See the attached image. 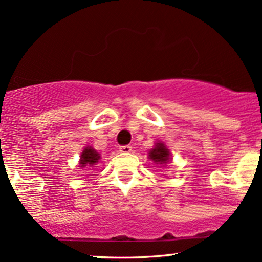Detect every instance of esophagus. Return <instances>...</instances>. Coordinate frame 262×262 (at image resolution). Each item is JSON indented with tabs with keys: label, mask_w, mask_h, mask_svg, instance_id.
Returning <instances> with one entry per match:
<instances>
[{
	"label": "esophagus",
	"mask_w": 262,
	"mask_h": 262,
	"mask_svg": "<svg viewBox=\"0 0 262 262\" xmlns=\"http://www.w3.org/2000/svg\"><path fill=\"white\" fill-rule=\"evenodd\" d=\"M119 151L123 152V154H128V152L132 151V146L130 145H123L119 148Z\"/></svg>",
	"instance_id": "obj_1"
}]
</instances>
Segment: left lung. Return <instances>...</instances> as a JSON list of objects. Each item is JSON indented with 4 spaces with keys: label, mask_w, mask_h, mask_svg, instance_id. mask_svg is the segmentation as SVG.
Returning <instances> with one entry per match:
<instances>
[{
    "label": "left lung",
    "mask_w": 262,
    "mask_h": 262,
    "mask_svg": "<svg viewBox=\"0 0 262 262\" xmlns=\"http://www.w3.org/2000/svg\"><path fill=\"white\" fill-rule=\"evenodd\" d=\"M170 151L164 143H156L155 146L149 151V158L155 164H166L170 161Z\"/></svg>",
    "instance_id": "left-lung-1"
}]
</instances>
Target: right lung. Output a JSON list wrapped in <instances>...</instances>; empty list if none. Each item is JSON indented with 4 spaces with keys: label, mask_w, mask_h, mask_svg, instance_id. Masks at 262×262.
<instances>
[{
    "label": "right lung",
    "mask_w": 262,
    "mask_h": 262,
    "mask_svg": "<svg viewBox=\"0 0 262 262\" xmlns=\"http://www.w3.org/2000/svg\"><path fill=\"white\" fill-rule=\"evenodd\" d=\"M100 159V154L95 149L91 148V146H86L80 156V167L93 166V165L97 164Z\"/></svg>",
    "instance_id": "obj_1"
}]
</instances>
